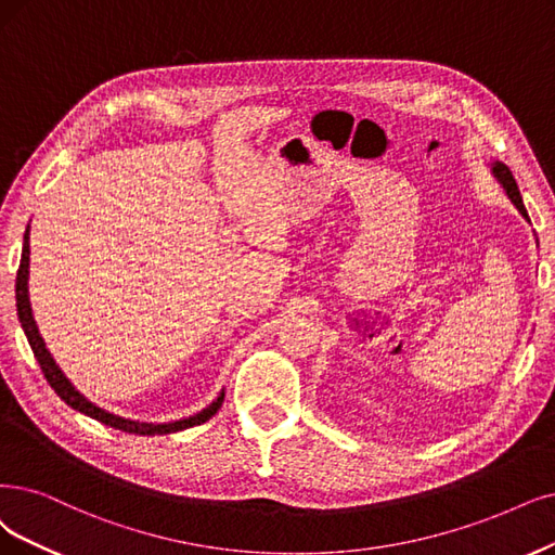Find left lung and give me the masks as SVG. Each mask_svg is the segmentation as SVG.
Masks as SVG:
<instances>
[{
    "label": "left lung",
    "instance_id": "1",
    "mask_svg": "<svg viewBox=\"0 0 555 555\" xmlns=\"http://www.w3.org/2000/svg\"><path fill=\"white\" fill-rule=\"evenodd\" d=\"M491 173L496 176V180L503 184V190H505V194L509 196V201L517 205V210L528 219V212H526V208H524V201H521V194H519V188H517V180L512 178V171L505 167L503 162H491ZM530 221V219H528Z\"/></svg>",
    "mask_w": 555,
    "mask_h": 555
}]
</instances>
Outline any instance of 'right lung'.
<instances>
[{
	"label": "right lung",
	"mask_w": 555,
	"mask_h": 555,
	"mask_svg": "<svg viewBox=\"0 0 555 555\" xmlns=\"http://www.w3.org/2000/svg\"><path fill=\"white\" fill-rule=\"evenodd\" d=\"M29 229L25 231V242H23V258H20V267H17V279H15V306H17V318L20 324H23L25 336L31 345V352L40 365V371H43L48 384L54 388V393L64 400L68 406H73L75 412L79 414H87L100 423H105L114 429H120V433H128V435H141V437H155V435H171L178 433V429H188L194 425H201L205 421H210L223 402V391L219 393V398L203 409V412L190 416V418H182V421H173V423H139V421H128V418H120L114 416L105 409L95 406L93 402H89L85 396H81L77 388L68 382V377L61 373V367L56 365V361L52 359V354L48 352L46 340L43 336L38 334V326L31 313V301H29Z\"/></svg>",
	"instance_id": "add662e5"
}]
</instances>
